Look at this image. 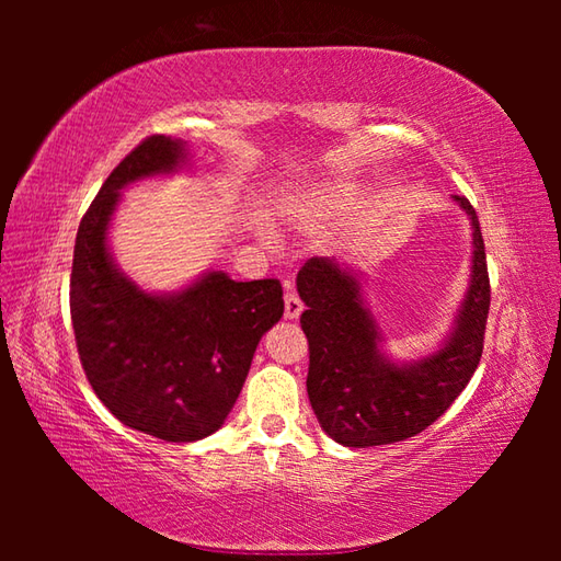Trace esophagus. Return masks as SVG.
<instances>
[{
  "label": "esophagus",
  "mask_w": 561,
  "mask_h": 561,
  "mask_svg": "<svg viewBox=\"0 0 561 561\" xmlns=\"http://www.w3.org/2000/svg\"><path fill=\"white\" fill-rule=\"evenodd\" d=\"M304 313V304L296 291L287 284V294H284V318L287 320H296Z\"/></svg>",
  "instance_id": "obj_1"
}]
</instances>
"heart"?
<instances>
[{"mask_svg": "<svg viewBox=\"0 0 561 561\" xmlns=\"http://www.w3.org/2000/svg\"><path fill=\"white\" fill-rule=\"evenodd\" d=\"M364 199V187L347 178H332V181L311 183L294 193L284 202L289 217L308 226V229H318L332 221H340L352 214Z\"/></svg>", "mask_w": 561, "mask_h": 561, "instance_id": "obj_1", "label": "heart"}]
</instances>
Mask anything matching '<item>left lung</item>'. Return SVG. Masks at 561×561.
Here are the masks:
<instances>
[{
  "mask_svg": "<svg viewBox=\"0 0 561 561\" xmlns=\"http://www.w3.org/2000/svg\"><path fill=\"white\" fill-rule=\"evenodd\" d=\"M453 202L468 214L472 229L470 284L448 335L420 359L396 362L380 350L386 342L366 304L364 277L335 257H311L299 270L308 337V400L323 432L350 448L386 446L424 432L444 414L480 364L490 274L478 214L460 195Z\"/></svg>",
  "mask_w": 561,
  "mask_h": 561,
  "instance_id": "1",
  "label": "left lung"
}]
</instances>
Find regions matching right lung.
Segmentation results:
<instances>
[{
    "label": "right lung",
    "mask_w": 561,
    "mask_h": 561,
    "mask_svg": "<svg viewBox=\"0 0 561 561\" xmlns=\"http://www.w3.org/2000/svg\"><path fill=\"white\" fill-rule=\"evenodd\" d=\"M183 139L153 135L99 190L77 231L69 308L83 371L125 426L171 444L217 432L233 410L262 335L284 313L277 279L209 270L178 291H147L108 245L121 193L183 171Z\"/></svg>",
    "instance_id": "right-lung-1"
}]
</instances>
